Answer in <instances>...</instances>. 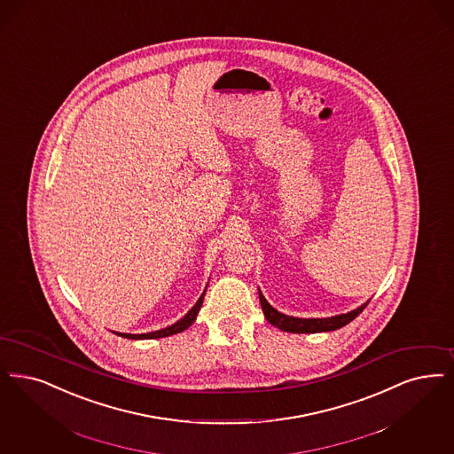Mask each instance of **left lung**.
Segmentation results:
<instances>
[{
	"label": "left lung",
	"instance_id": "obj_1",
	"mask_svg": "<svg viewBox=\"0 0 454 454\" xmlns=\"http://www.w3.org/2000/svg\"><path fill=\"white\" fill-rule=\"evenodd\" d=\"M258 297H260V304L263 309L265 319L272 325V326L278 327L282 331L287 333H325V331H334L340 327L346 326L348 323H351L363 309L368 306V302L362 304L360 308L353 309L351 312L346 314H338L333 317H310V319H302V317H292L287 314L278 312L277 309H273L267 299L263 297V294L258 291Z\"/></svg>",
	"mask_w": 454,
	"mask_h": 454
}]
</instances>
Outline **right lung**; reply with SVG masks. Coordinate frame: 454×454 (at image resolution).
Instances as JSON below:
<instances>
[{"mask_svg":"<svg viewBox=\"0 0 454 454\" xmlns=\"http://www.w3.org/2000/svg\"><path fill=\"white\" fill-rule=\"evenodd\" d=\"M204 294H206V291L202 292V295H200V301L196 302V306L191 309L177 323H174L172 326L163 327V329L152 331V333H144V334H129V333H114V334H118L121 338H128V340H155V338H165V336H172V334L182 333L184 329H187L196 321L198 312H200V306H202V301H204Z\"/></svg>","mask_w":454,"mask_h":454,"instance_id":"right-lung-1","label":"right lung"}]
</instances>
